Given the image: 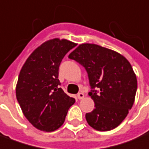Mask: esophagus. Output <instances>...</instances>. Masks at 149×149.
<instances>
[{
	"instance_id": "34e87169",
	"label": "esophagus",
	"mask_w": 149,
	"mask_h": 149,
	"mask_svg": "<svg viewBox=\"0 0 149 149\" xmlns=\"http://www.w3.org/2000/svg\"><path fill=\"white\" fill-rule=\"evenodd\" d=\"M77 97H78V99H79V100H83V98H84V94L79 93L78 94V95H77Z\"/></svg>"
}]
</instances>
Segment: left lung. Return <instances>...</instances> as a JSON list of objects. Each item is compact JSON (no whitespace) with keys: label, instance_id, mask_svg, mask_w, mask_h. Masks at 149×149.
<instances>
[{"label":"left lung","instance_id":"obj_1","mask_svg":"<svg viewBox=\"0 0 149 149\" xmlns=\"http://www.w3.org/2000/svg\"><path fill=\"white\" fill-rule=\"evenodd\" d=\"M68 57L85 67L93 89L89 95L95 108L86 114L88 124L101 132L118 127L132 107L136 93V76L128 60L116 51L91 43L80 44Z\"/></svg>","mask_w":149,"mask_h":149}]
</instances>
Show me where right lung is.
<instances>
[{
    "label": "right lung",
    "mask_w": 149,
    "mask_h": 149,
    "mask_svg": "<svg viewBox=\"0 0 149 149\" xmlns=\"http://www.w3.org/2000/svg\"><path fill=\"white\" fill-rule=\"evenodd\" d=\"M75 46L66 39L48 40L33 51L22 67L16 96L24 116L38 130L58 129L75 103L60 88L58 79L60 63Z\"/></svg>",
    "instance_id": "obj_1"
}]
</instances>
